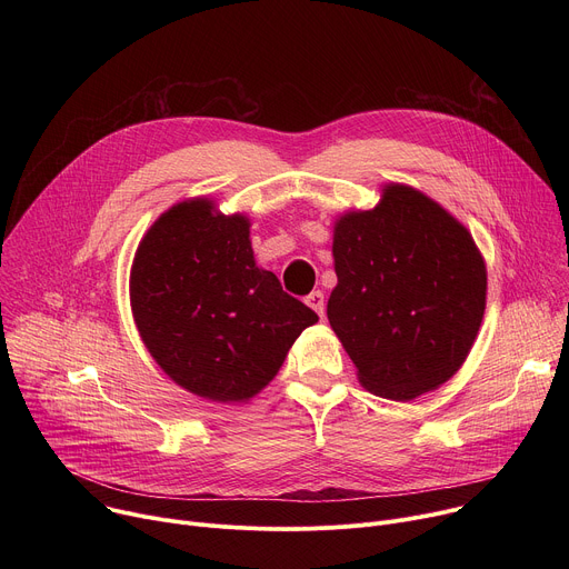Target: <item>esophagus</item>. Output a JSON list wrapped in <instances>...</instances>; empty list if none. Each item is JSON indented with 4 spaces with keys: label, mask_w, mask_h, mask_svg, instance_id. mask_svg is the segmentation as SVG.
Here are the masks:
<instances>
[{
    "label": "esophagus",
    "mask_w": 569,
    "mask_h": 569,
    "mask_svg": "<svg viewBox=\"0 0 569 569\" xmlns=\"http://www.w3.org/2000/svg\"><path fill=\"white\" fill-rule=\"evenodd\" d=\"M306 303L319 315V317H323V295L319 292V290H315V292H310L308 297H306Z\"/></svg>",
    "instance_id": "34e87169"
}]
</instances>
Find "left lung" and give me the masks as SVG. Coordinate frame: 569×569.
<instances>
[{
	"label": "left lung",
	"instance_id": "8db88e82",
	"mask_svg": "<svg viewBox=\"0 0 569 569\" xmlns=\"http://www.w3.org/2000/svg\"><path fill=\"white\" fill-rule=\"evenodd\" d=\"M333 266L327 315L367 391L410 402L461 369L483 319L486 263L448 209L387 182L373 209L338 216Z\"/></svg>",
	"mask_w": 569,
	"mask_h": 569
}]
</instances>
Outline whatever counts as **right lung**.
Masks as SVG:
<instances>
[{
  "label": "right lung",
  "mask_w": 569,
  "mask_h": 569,
  "mask_svg": "<svg viewBox=\"0 0 569 569\" xmlns=\"http://www.w3.org/2000/svg\"><path fill=\"white\" fill-rule=\"evenodd\" d=\"M250 227L207 196L182 200L148 227L130 268L143 347L176 385L213 402L254 398L319 319L257 266Z\"/></svg>",
  "instance_id": "right-lung-1"
}]
</instances>
